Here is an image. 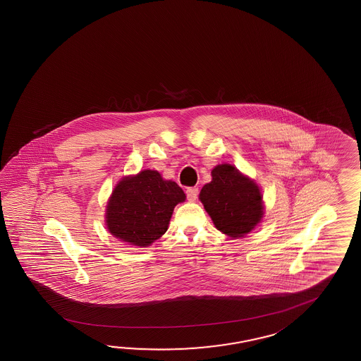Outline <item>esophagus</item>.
Here are the masks:
<instances>
[{"label": "esophagus", "mask_w": 361, "mask_h": 361, "mask_svg": "<svg viewBox=\"0 0 361 361\" xmlns=\"http://www.w3.org/2000/svg\"><path fill=\"white\" fill-rule=\"evenodd\" d=\"M197 194H199V190H197V188H188L186 189V197L191 202H194V200H197Z\"/></svg>", "instance_id": "1"}]
</instances>
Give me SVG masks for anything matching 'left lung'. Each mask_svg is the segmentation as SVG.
Returning <instances> with one entry per match:
<instances>
[{
  "label": "left lung",
  "instance_id": "left-lung-1",
  "mask_svg": "<svg viewBox=\"0 0 361 361\" xmlns=\"http://www.w3.org/2000/svg\"><path fill=\"white\" fill-rule=\"evenodd\" d=\"M199 199L218 230L241 238L263 217L262 194L257 185L231 164H218L212 181L204 185Z\"/></svg>",
  "mask_w": 361,
  "mask_h": 361
}]
</instances>
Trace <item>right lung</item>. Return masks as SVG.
<instances>
[{
    "mask_svg": "<svg viewBox=\"0 0 361 361\" xmlns=\"http://www.w3.org/2000/svg\"><path fill=\"white\" fill-rule=\"evenodd\" d=\"M183 189L157 171L125 177L109 199L106 222L121 241L145 247L167 231L173 208L184 202Z\"/></svg>",
    "mask_w": 361,
    "mask_h": 361,
    "instance_id": "add662e5",
    "label": "right lung"
}]
</instances>
